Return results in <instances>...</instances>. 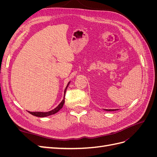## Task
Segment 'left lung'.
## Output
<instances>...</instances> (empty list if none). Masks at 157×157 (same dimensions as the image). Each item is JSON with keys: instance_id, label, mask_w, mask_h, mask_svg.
<instances>
[{"instance_id": "1", "label": "left lung", "mask_w": 157, "mask_h": 157, "mask_svg": "<svg viewBox=\"0 0 157 157\" xmlns=\"http://www.w3.org/2000/svg\"><path fill=\"white\" fill-rule=\"evenodd\" d=\"M104 110L107 111H117L118 109H104Z\"/></svg>"}]
</instances>
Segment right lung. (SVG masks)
<instances>
[{
  "label": "right lung",
  "instance_id": "obj_1",
  "mask_svg": "<svg viewBox=\"0 0 157 157\" xmlns=\"http://www.w3.org/2000/svg\"><path fill=\"white\" fill-rule=\"evenodd\" d=\"M70 82L67 84V86H66L65 89V91H64V98L63 99L61 102L59 104V105L57 106L55 109H54L53 110L48 111V112H31V111H28L30 114H31L33 116H35V117H48L52 115H54V114L58 113L60 109L63 107V104L65 103V92H66V90H67V87L69 86V84Z\"/></svg>",
  "mask_w": 157,
  "mask_h": 157
}]
</instances>
